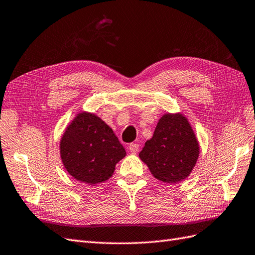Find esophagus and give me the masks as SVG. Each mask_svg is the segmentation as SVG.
<instances>
[{
	"label": "esophagus",
	"instance_id": "obj_1",
	"mask_svg": "<svg viewBox=\"0 0 255 255\" xmlns=\"http://www.w3.org/2000/svg\"><path fill=\"white\" fill-rule=\"evenodd\" d=\"M128 150L130 151V152H133V153H135V152H138V150H139V144H138V143H135V142L130 143L129 146H128Z\"/></svg>",
	"mask_w": 255,
	"mask_h": 255
}]
</instances>
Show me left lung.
I'll return each instance as SVG.
<instances>
[{
  "label": "left lung",
  "mask_w": 255,
  "mask_h": 255,
  "mask_svg": "<svg viewBox=\"0 0 255 255\" xmlns=\"http://www.w3.org/2000/svg\"><path fill=\"white\" fill-rule=\"evenodd\" d=\"M199 154L196 137L181 115H164L139 157L156 179L176 183L187 178Z\"/></svg>",
  "instance_id": "obj_1"
}]
</instances>
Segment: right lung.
<instances>
[{
    "mask_svg": "<svg viewBox=\"0 0 255 255\" xmlns=\"http://www.w3.org/2000/svg\"><path fill=\"white\" fill-rule=\"evenodd\" d=\"M64 167L77 180L95 184L114 173L126 149L106 123L92 114H79L61 139Z\"/></svg>",
    "mask_w": 255,
    "mask_h": 255,
    "instance_id": "obj_1",
    "label": "right lung"
}]
</instances>
